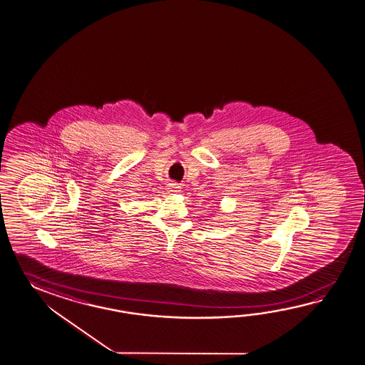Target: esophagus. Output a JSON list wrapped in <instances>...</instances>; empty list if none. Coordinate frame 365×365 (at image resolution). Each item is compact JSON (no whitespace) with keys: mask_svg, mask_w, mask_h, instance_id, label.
I'll return each instance as SVG.
<instances>
[{"mask_svg":"<svg viewBox=\"0 0 365 365\" xmlns=\"http://www.w3.org/2000/svg\"><path fill=\"white\" fill-rule=\"evenodd\" d=\"M168 190H169V192H170V194H177V192L180 191V186H178L177 183H170L169 187H168Z\"/></svg>","mask_w":365,"mask_h":365,"instance_id":"34e87169","label":"esophagus"}]
</instances>
